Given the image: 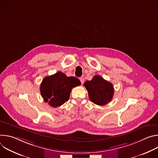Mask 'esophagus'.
<instances>
[{"mask_svg": "<svg viewBox=\"0 0 158 158\" xmlns=\"http://www.w3.org/2000/svg\"><path fill=\"white\" fill-rule=\"evenodd\" d=\"M79 79H80V81H81V84H82L84 83V79L83 77H80V78H79Z\"/></svg>", "mask_w": 158, "mask_h": 158, "instance_id": "34e87169", "label": "esophagus"}]
</instances>
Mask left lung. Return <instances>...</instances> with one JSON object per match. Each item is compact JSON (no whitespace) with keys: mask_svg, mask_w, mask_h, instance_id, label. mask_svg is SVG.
<instances>
[{"mask_svg":"<svg viewBox=\"0 0 158 158\" xmlns=\"http://www.w3.org/2000/svg\"><path fill=\"white\" fill-rule=\"evenodd\" d=\"M84 85L88 92L90 100L97 105L107 104L113 97V85L100 76H94L91 81H85Z\"/></svg>","mask_w":158,"mask_h":158,"instance_id":"obj_1","label":"left lung"}]
</instances>
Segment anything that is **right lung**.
Here are the masks:
<instances>
[{"instance_id":"obj_1","label":"right lung","mask_w":158,"mask_h":158,"mask_svg":"<svg viewBox=\"0 0 158 158\" xmlns=\"http://www.w3.org/2000/svg\"><path fill=\"white\" fill-rule=\"evenodd\" d=\"M80 81L74 77H67L62 72H57L43 79L40 91L44 101L54 107L62 105L69 99L73 87L81 85Z\"/></svg>"}]
</instances>
